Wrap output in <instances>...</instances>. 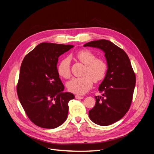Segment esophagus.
<instances>
[{
    "mask_svg": "<svg viewBox=\"0 0 154 154\" xmlns=\"http://www.w3.org/2000/svg\"><path fill=\"white\" fill-rule=\"evenodd\" d=\"M75 97L76 99H83V97L82 96H79V95H76L75 96Z\"/></svg>",
    "mask_w": 154,
    "mask_h": 154,
    "instance_id": "esophagus-1",
    "label": "esophagus"
}]
</instances>
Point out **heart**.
Masks as SVG:
<instances>
[{
    "label": "heart",
    "mask_w": 154,
    "mask_h": 154,
    "mask_svg": "<svg viewBox=\"0 0 154 154\" xmlns=\"http://www.w3.org/2000/svg\"><path fill=\"white\" fill-rule=\"evenodd\" d=\"M76 58L85 65L83 76L73 78L67 83L69 91L77 94H84L89 91L93 85L94 81L98 82L105 77L108 66L104 60L96 58V55L88 49H83L76 54ZM71 60L63 58L58 64L57 70L59 75L67 79L71 76Z\"/></svg>",
    "instance_id": "1"
}]
</instances>
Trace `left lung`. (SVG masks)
Returning <instances> with one entry per match:
<instances>
[{"instance_id": "left-lung-1", "label": "left lung", "mask_w": 154, "mask_h": 154, "mask_svg": "<svg viewBox=\"0 0 154 154\" xmlns=\"http://www.w3.org/2000/svg\"><path fill=\"white\" fill-rule=\"evenodd\" d=\"M83 46L98 48L105 53L108 70L99 87L102 96H95L96 105L88 112V116L97 125H110L122 119L129 110L136 74L127 53L110 41H91Z\"/></svg>"}]
</instances>
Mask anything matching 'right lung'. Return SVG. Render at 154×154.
<instances>
[{"instance_id": "add662e5", "label": "right lung", "mask_w": 154, "mask_h": 154, "mask_svg": "<svg viewBox=\"0 0 154 154\" xmlns=\"http://www.w3.org/2000/svg\"><path fill=\"white\" fill-rule=\"evenodd\" d=\"M72 45L41 43L22 62L17 94L31 122L44 128H55L67 118L69 101L74 98L63 92L64 85L57 70L58 57Z\"/></svg>"}]
</instances>
